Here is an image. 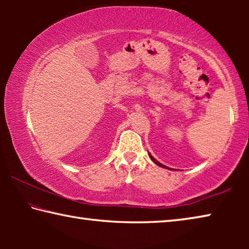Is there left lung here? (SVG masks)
<instances>
[{"instance_id": "obj_1", "label": "left lung", "mask_w": 249, "mask_h": 249, "mask_svg": "<svg viewBox=\"0 0 249 249\" xmlns=\"http://www.w3.org/2000/svg\"><path fill=\"white\" fill-rule=\"evenodd\" d=\"M148 156H149V157H150V159L151 160H153V161L156 163V165H157V166H159V167H162V168H166V169H170V168H168V167H166L165 165H161V163H160L159 161H157V160H156L154 157H153V156H151L149 153H148Z\"/></svg>"}]
</instances>
